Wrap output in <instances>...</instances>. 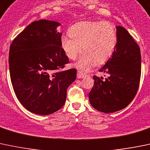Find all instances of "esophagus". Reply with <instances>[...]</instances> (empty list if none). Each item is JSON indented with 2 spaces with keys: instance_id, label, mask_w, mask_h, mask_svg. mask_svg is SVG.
Listing matches in <instances>:
<instances>
[{
  "instance_id": "obj_1",
  "label": "esophagus",
  "mask_w": 150,
  "mask_h": 150,
  "mask_svg": "<svg viewBox=\"0 0 150 150\" xmlns=\"http://www.w3.org/2000/svg\"><path fill=\"white\" fill-rule=\"evenodd\" d=\"M86 76V74L84 73V71L81 70L77 71V78L78 79H82Z\"/></svg>"
}]
</instances>
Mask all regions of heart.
Wrapping results in <instances>:
<instances>
[{
    "label": "heart",
    "instance_id": "obj_1",
    "mask_svg": "<svg viewBox=\"0 0 150 150\" xmlns=\"http://www.w3.org/2000/svg\"><path fill=\"white\" fill-rule=\"evenodd\" d=\"M69 33L71 37L61 38V46L71 60L77 58L82 48L84 50L77 63L82 69H89L97 62H105L116 47V29L108 21L76 23L71 27Z\"/></svg>",
    "mask_w": 150,
    "mask_h": 150
}]
</instances>
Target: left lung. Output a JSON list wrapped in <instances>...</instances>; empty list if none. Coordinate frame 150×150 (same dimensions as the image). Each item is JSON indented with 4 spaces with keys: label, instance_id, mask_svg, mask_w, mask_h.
<instances>
[{
    "label": "left lung",
    "instance_id": "left-lung-1",
    "mask_svg": "<svg viewBox=\"0 0 150 150\" xmlns=\"http://www.w3.org/2000/svg\"><path fill=\"white\" fill-rule=\"evenodd\" d=\"M117 45L111 58L100 69L108 74L102 80L94 76V86L89 93L92 107L110 113L127 107L136 96L141 77V52L132 35L116 27Z\"/></svg>",
    "mask_w": 150,
    "mask_h": 150
}]
</instances>
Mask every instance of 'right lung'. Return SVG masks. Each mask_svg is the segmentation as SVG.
Instances as JSON below:
<instances>
[{"label": "right lung", "instance_id": "add662e5", "mask_svg": "<svg viewBox=\"0 0 150 150\" xmlns=\"http://www.w3.org/2000/svg\"><path fill=\"white\" fill-rule=\"evenodd\" d=\"M60 24L48 20L29 24L13 39L9 50V70L18 100L26 109L49 115L64 106L76 69L62 70L69 60L61 46Z\"/></svg>", "mask_w": 150, "mask_h": 150}]
</instances>
